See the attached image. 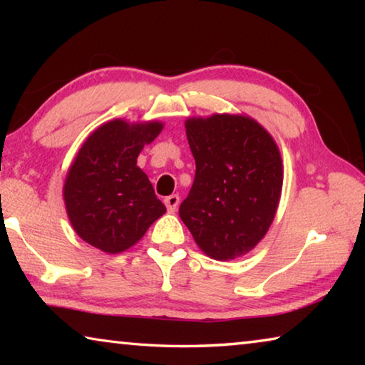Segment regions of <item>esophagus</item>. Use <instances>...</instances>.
<instances>
[{
    "label": "esophagus",
    "mask_w": 365,
    "mask_h": 365,
    "mask_svg": "<svg viewBox=\"0 0 365 365\" xmlns=\"http://www.w3.org/2000/svg\"><path fill=\"white\" fill-rule=\"evenodd\" d=\"M165 202V207H168L169 212H175L177 207H178V202H180V196L178 195H170L164 200Z\"/></svg>",
    "instance_id": "1"
}]
</instances>
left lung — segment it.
<instances>
[{
  "instance_id": "8db88e82",
  "label": "left lung",
  "mask_w": 365,
  "mask_h": 365,
  "mask_svg": "<svg viewBox=\"0 0 365 365\" xmlns=\"http://www.w3.org/2000/svg\"><path fill=\"white\" fill-rule=\"evenodd\" d=\"M185 127L196 172L178 209L180 219L207 256L219 261L243 256L275 217L283 183L279 148L243 115L188 119Z\"/></svg>"
}]
</instances>
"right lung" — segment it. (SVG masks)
<instances>
[{"instance_id": "right-lung-1", "label": "right lung", "mask_w": 365, "mask_h": 365, "mask_svg": "<svg viewBox=\"0 0 365 365\" xmlns=\"http://www.w3.org/2000/svg\"><path fill=\"white\" fill-rule=\"evenodd\" d=\"M163 123L113 120L90 135L66 178L64 200L78 237L104 252L125 251L165 212L151 182L137 165L145 143Z\"/></svg>"}]
</instances>
